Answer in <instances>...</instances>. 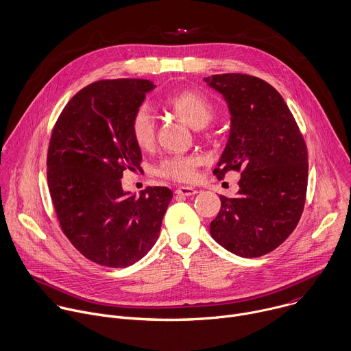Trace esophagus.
I'll return each instance as SVG.
<instances>
[{
    "label": "esophagus",
    "mask_w": 351,
    "mask_h": 351,
    "mask_svg": "<svg viewBox=\"0 0 351 351\" xmlns=\"http://www.w3.org/2000/svg\"><path fill=\"white\" fill-rule=\"evenodd\" d=\"M175 193L179 195H193L197 193V190L193 187H189V186H180L175 190Z\"/></svg>",
    "instance_id": "esophagus-1"
}]
</instances>
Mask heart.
I'll return each instance as SVG.
<instances>
[{"label": "heart", "mask_w": 351, "mask_h": 351, "mask_svg": "<svg viewBox=\"0 0 351 351\" xmlns=\"http://www.w3.org/2000/svg\"><path fill=\"white\" fill-rule=\"evenodd\" d=\"M167 106L190 127L199 130L205 128L215 115L213 101L204 93L186 89L167 100ZM131 136L135 145L142 150H149L156 142V119L146 104L139 106L130 123ZM201 164V158L197 154H176L165 157L158 167L156 173L161 178L171 179L180 183H190L197 176V168Z\"/></svg>", "instance_id": "1"}]
</instances>
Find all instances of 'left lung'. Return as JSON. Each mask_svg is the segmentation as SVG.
<instances>
[{
	"mask_svg": "<svg viewBox=\"0 0 351 351\" xmlns=\"http://www.w3.org/2000/svg\"><path fill=\"white\" fill-rule=\"evenodd\" d=\"M228 103L231 132L213 175L241 172L236 197L220 195L210 236L227 251L259 258L280 247L304 209L308 156L280 92L262 78L227 73L206 77Z\"/></svg>",
	"mask_w": 351,
	"mask_h": 351,
	"instance_id": "1",
	"label": "left lung"
}]
</instances>
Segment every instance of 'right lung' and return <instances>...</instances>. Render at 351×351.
<instances>
[{"mask_svg":"<svg viewBox=\"0 0 351 351\" xmlns=\"http://www.w3.org/2000/svg\"><path fill=\"white\" fill-rule=\"evenodd\" d=\"M153 86L142 78L92 82L69 100L51 134L47 179L60 228L106 267H128L152 250L172 199L161 186L128 195L120 180L124 171L142 169L130 123Z\"/></svg>","mask_w":351,"mask_h":351,"instance_id":"right-lung-1","label":"right lung"}]
</instances>
